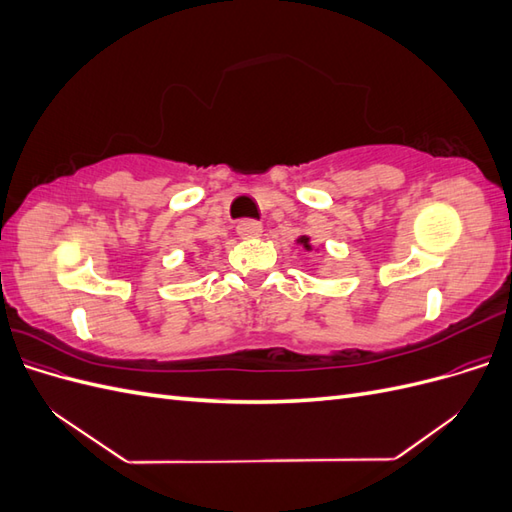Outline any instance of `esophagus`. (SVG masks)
I'll use <instances>...</instances> for the list:
<instances>
[{"instance_id":"34e87169","label":"esophagus","mask_w":512,"mask_h":512,"mask_svg":"<svg viewBox=\"0 0 512 512\" xmlns=\"http://www.w3.org/2000/svg\"><path fill=\"white\" fill-rule=\"evenodd\" d=\"M237 232L241 239H256L262 235V226L254 220H243L237 224Z\"/></svg>"}]
</instances>
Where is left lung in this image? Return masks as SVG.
Wrapping results in <instances>:
<instances>
[{
    "mask_svg": "<svg viewBox=\"0 0 512 512\" xmlns=\"http://www.w3.org/2000/svg\"><path fill=\"white\" fill-rule=\"evenodd\" d=\"M297 243H301L307 252L312 250V243H309V237H305V235H303V237H299V239H297Z\"/></svg>",
    "mask_w": 512,
    "mask_h": 512,
    "instance_id": "left-lung-1",
    "label": "left lung"
}]
</instances>
